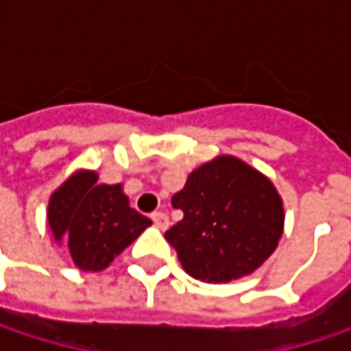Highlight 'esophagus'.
I'll list each match as a JSON object with an SVG mask.
<instances>
[{"mask_svg":"<svg viewBox=\"0 0 351 351\" xmlns=\"http://www.w3.org/2000/svg\"><path fill=\"white\" fill-rule=\"evenodd\" d=\"M152 221H154V226L158 228V230H167L169 228V215L167 213H162V211H154L152 213Z\"/></svg>","mask_w":351,"mask_h":351,"instance_id":"34e87169","label":"esophagus"}]
</instances>
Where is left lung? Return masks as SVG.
I'll return each mask as SVG.
<instances>
[{"instance_id": "1", "label": "left lung", "mask_w": 351, "mask_h": 351, "mask_svg": "<svg viewBox=\"0 0 351 351\" xmlns=\"http://www.w3.org/2000/svg\"><path fill=\"white\" fill-rule=\"evenodd\" d=\"M182 219L165 238L186 274L201 282H230L258 270L285 230L282 197L266 175L221 154L186 176L173 195Z\"/></svg>"}]
</instances>
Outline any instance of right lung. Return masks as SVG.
<instances>
[{"label":"right lung","mask_w":351,"mask_h":351,"mask_svg":"<svg viewBox=\"0 0 351 351\" xmlns=\"http://www.w3.org/2000/svg\"><path fill=\"white\" fill-rule=\"evenodd\" d=\"M95 171H75L48 199V228L77 268L99 272L152 221L130 207L121 184H99Z\"/></svg>","instance_id":"add662e5"}]
</instances>
